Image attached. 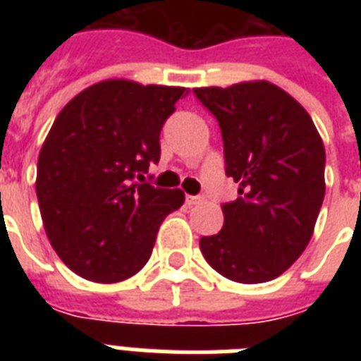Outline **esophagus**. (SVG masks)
<instances>
[{"instance_id":"34e87169","label":"esophagus","mask_w":361,"mask_h":361,"mask_svg":"<svg viewBox=\"0 0 361 361\" xmlns=\"http://www.w3.org/2000/svg\"><path fill=\"white\" fill-rule=\"evenodd\" d=\"M202 200H204L202 197H192V195H187V198H185L187 206H197V204H200Z\"/></svg>"}]
</instances>
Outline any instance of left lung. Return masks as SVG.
Here are the masks:
<instances>
[{
	"instance_id": "1",
	"label": "left lung",
	"mask_w": 361,
	"mask_h": 361,
	"mask_svg": "<svg viewBox=\"0 0 361 361\" xmlns=\"http://www.w3.org/2000/svg\"><path fill=\"white\" fill-rule=\"evenodd\" d=\"M192 93L219 123L225 172L240 195L221 204L223 228L200 238V251L226 279H275L307 247L324 200L319 130L296 99L269 82Z\"/></svg>"
}]
</instances>
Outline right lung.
<instances>
[{
  "mask_svg": "<svg viewBox=\"0 0 361 361\" xmlns=\"http://www.w3.org/2000/svg\"><path fill=\"white\" fill-rule=\"evenodd\" d=\"M185 87L106 80L78 93L54 121L37 163L47 236L75 274L118 283L144 268L180 189L144 176L161 159V129Z\"/></svg>",
  "mask_w": 361,
  "mask_h": 361,
  "instance_id": "add662e5",
  "label": "right lung"
}]
</instances>
